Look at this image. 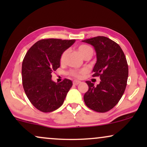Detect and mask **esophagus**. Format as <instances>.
Listing matches in <instances>:
<instances>
[{
	"mask_svg": "<svg viewBox=\"0 0 147 147\" xmlns=\"http://www.w3.org/2000/svg\"><path fill=\"white\" fill-rule=\"evenodd\" d=\"M80 83H81V82L77 81V80H74V81L73 82V84H74V85H75V86H77Z\"/></svg>",
	"mask_w": 147,
	"mask_h": 147,
	"instance_id": "34e87169",
	"label": "esophagus"
}]
</instances>
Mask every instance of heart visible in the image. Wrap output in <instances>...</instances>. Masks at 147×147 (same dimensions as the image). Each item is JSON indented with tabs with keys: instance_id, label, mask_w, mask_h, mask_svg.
Returning <instances> with one entry per match:
<instances>
[{
	"instance_id": "obj_1",
	"label": "heart",
	"mask_w": 147,
	"mask_h": 147,
	"mask_svg": "<svg viewBox=\"0 0 147 147\" xmlns=\"http://www.w3.org/2000/svg\"><path fill=\"white\" fill-rule=\"evenodd\" d=\"M78 51L80 55H81L82 57H84L86 54L88 53H93V50H92V47H90V46L86 45H81L78 47ZM66 54H67V51H64L63 53L61 54V58H60V61L61 62H63L65 59V57L66 56ZM84 73V71H77V70H71L69 72V74L70 76H73V77L76 78H80L82 74Z\"/></svg>"
}]
</instances>
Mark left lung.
Listing matches in <instances>:
<instances>
[{
	"instance_id": "1",
	"label": "left lung",
	"mask_w": 147,
	"mask_h": 147,
	"mask_svg": "<svg viewBox=\"0 0 147 147\" xmlns=\"http://www.w3.org/2000/svg\"><path fill=\"white\" fill-rule=\"evenodd\" d=\"M92 45L96 53L93 77L100 76L97 86L86 81L88 90L84 94L86 105L98 112H106L113 108L125 91L128 67L125 55L119 45L109 38L98 36L82 41Z\"/></svg>"
}]
</instances>
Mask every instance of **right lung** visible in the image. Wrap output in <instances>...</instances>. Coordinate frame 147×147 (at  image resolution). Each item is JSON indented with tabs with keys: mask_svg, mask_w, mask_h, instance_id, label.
<instances>
[{
	"mask_svg": "<svg viewBox=\"0 0 147 147\" xmlns=\"http://www.w3.org/2000/svg\"><path fill=\"white\" fill-rule=\"evenodd\" d=\"M75 41L42 39L26 53L22 63L23 88L29 101L40 111L50 112L59 108L73 85L68 79L55 83L51 80V73L59 67L61 54Z\"/></svg>",
	"mask_w": 147,
	"mask_h": 147,
	"instance_id": "right-lung-1",
	"label": "right lung"
}]
</instances>
